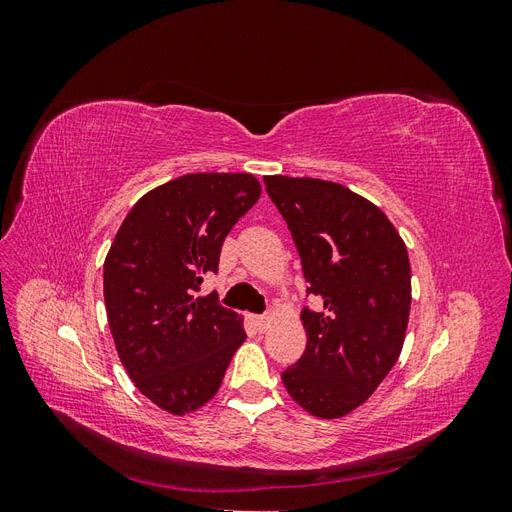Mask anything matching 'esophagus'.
Returning <instances> with one entry per match:
<instances>
[{"instance_id":"obj_1","label":"esophagus","mask_w":512,"mask_h":512,"mask_svg":"<svg viewBox=\"0 0 512 512\" xmlns=\"http://www.w3.org/2000/svg\"><path fill=\"white\" fill-rule=\"evenodd\" d=\"M252 324L258 333H265L269 327V318L267 316H252Z\"/></svg>"}]
</instances>
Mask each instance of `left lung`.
I'll list each match as a JSON object with an SVG mask.
<instances>
[{
	"label": "left lung",
	"mask_w": 512,
	"mask_h": 512,
	"mask_svg": "<svg viewBox=\"0 0 512 512\" xmlns=\"http://www.w3.org/2000/svg\"><path fill=\"white\" fill-rule=\"evenodd\" d=\"M301 256L307 294V346L282 380L290 397L318 418L365 404L404 346L412 286L404 239L391 220L346 185L312 177H265Z\"/></svg>",
	"instance_id": "obj_1"
}]
</instances>
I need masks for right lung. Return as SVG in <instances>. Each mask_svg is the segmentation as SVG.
Instances as JSON below:
<instances>
[{"label":"right lung","mask_w":512,"mask_h":512,"mask_svg":"<svg viewBox=\"0 0 512 512\" xmlns=\"http://www.w3.org/2000/svg\"><path fill=\"white\" fill-rule=\"evenodd\" d=\"M260 198L250 173H194L147 192L119 226L104 260V305L119 359L158 408L183 416L218 393L243 318L215 294L230 228Z\"/></svg>","instance_id":"obj_1"}]
</instances>
